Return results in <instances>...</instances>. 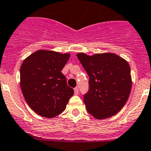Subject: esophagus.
<instances>
[{
	"label": "esophagus",
	"instance_id": "1",
	"mask_svg": "<svg viewBox=\"0 0 151 151\" xmlns=\"http://www.w3.org/2000/svg\"><path fill=\"white\" fill-rule=\"evenodd\" d=\"M74 94H75V95H78V94H79V90H78L77 87H75V88L74 89Z\"/></svg>",
	"mask_w": 151,
	"mask_h": 151
}]
</instances>
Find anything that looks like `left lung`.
<instances>
[{
	"label": "left lung",
	"instance_id": "obj_1",
	"mask_svg": "<svg viewBox=\"0 0 151 151\" xmlns=\"http://www.w3.org/2000/svg\"><path fill=\"white\" fill-rule=\"evenodd\" d=\"M90 77V90L84 96L87 112L97 119L112 117L123 108L132 86L131 68L125 59L106 52L77 54Z\"/></svg>",
	"mask_w": 151,
	"mask_h": 151
}]
</instances>
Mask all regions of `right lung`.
I'll list each match as a JSON object with an SVG mask.
<instances>
[{
	"instance_id": "add662e5",
	"label": "right lung",
	"mask_w": 151,
	"mask_h": 151,
	"mask_svg": "<svg viewBox=\"0 0 151 151\" xmlns=\"http://www.w3.org/2000/svg\"><path fill=\"white\" fill-rule=\"evenodd\" d=\"M70 56V52L41 49L21 65V90L29 106L40 116L52 119L62 113L74 95L61 72Z\"/></svg>"
}]
</instances>
